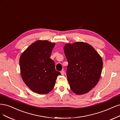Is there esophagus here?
I'll use <instances>...</instances> for the list:
<instances>
[{
  "instance_id": "1",
  "label": "esophagus",
  "mask_w": 120,
  "mask_h": 120,
  "mask_svg": "<svg viewBox=\"0 0 120 120\" xmlns=\"http://www.w3.org/2000/svg\"><path fill=\"white\" fill-rule=\"evenodd\" d=\"M60 73H61V75H64V71H60Z\"/></svg>"
}]
</instances>
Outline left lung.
Listing matches in <instances>:
<instances>
[{
	"mask_svg": "<svg viewBox=\"0 0 120 120\" xmlns=\"http://www.w3.org/2000/svg\"><path fill=\"white\" fill-rule=\"evenodd\" d=\"M64 52L68 63L67 76L70 88L77 95L88 93L100 79L101 56L90 45L82 42L66 44Z\"/></svg>",
	"mask_w": 120,
	"mask_h": 120,
	"instance_id": "left-lung-1",
	"label": "left lung"
}]
</instances>
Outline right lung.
<instances>
[{"label":"right lung","mask_w":120,"mask_h":120,"mask_svg":"<svg viewBox=\"0 0 120 120\" xmlns=\"http://www.w3.org/2000/svg\"><path fill=\"white\" fill-rule=\"evenodd\" d=\"M55 43L38 40L32 43L22 53L19 60L20 73L24 83L32 91L47 94L53 89L60 73L55 69L51 58Z\"/></svg>","instance_id":"1"}]
</instances>
